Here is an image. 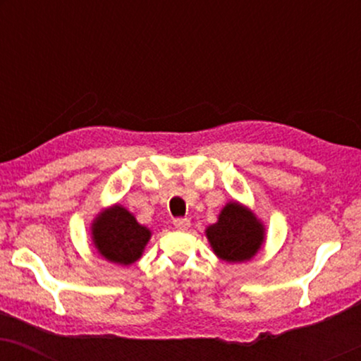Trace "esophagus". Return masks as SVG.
<instances>
[{
    "label": "esophagus",
    "mask_w": 361,
    "mask_h": 361,
    "mask_svg": "<svg viewBox=\"0 0 361 361\" xmlns=\"http://www.w3.org/2000/svg\"><path fill=\"white\" fill-rule=\"evenodd\" d=\"M174 226L179 231H185V230H189L190 220L189 219H176L174 220Z\"/></svg>",
    "instance_id": "esophagus-1"
}]
</instances>
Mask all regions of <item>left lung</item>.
<instances>
[{"label": "left lung", "instance_id": "left-lung-1", "mask_svg": "<svg viewBox=\"0 0 361 361\" xmlns=\"http://www.w3.org/2000/svg\"><path fill=\"white\" fill-rule=\"evenodd\" d=\"M205 236L216 258L226 263H246L263 248L266 226L248 205L230 200L215 224L207 226Z\"/></svg>", "mask_w": 361, "mask_h": 361}]
</instances>
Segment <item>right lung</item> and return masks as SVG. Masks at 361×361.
<instances>
[{"mask_svg": "<svg viewBox=\"0 0 361 361\" xmlns=\"http://www.w3.org/2000/svg\"><path fill=\"white\" fill-rule=\"evenodd\" d=\"M152 231L121 204L102 209L90 225L92 245L108 263L130 266L145 253Z\"/></svg>", "mask_w": 361, "mask_h": 361, "instance_id": "add662e5", "label": "right lung"}]
</instances>
